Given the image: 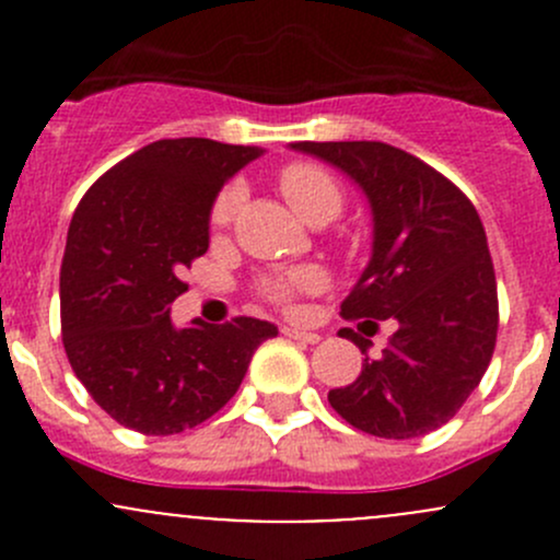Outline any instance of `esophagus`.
I'll list each match as a JSON object with an SVG mask.
<instances>
[{
    "mask_svg": "<svg viewBox=\"0 0 560 560\" xmlns=\"http://www.w3.org/2000/svg\"><path fill=\"white\" fill-rule=\"evenodd\" d=\"M281 332H284L287 338H295V341H301V343H316V341H319V336H316V332L301 330V327L284 325V327H281Z\"/></svg>",
    "mask_w": 560,
    "mask_h": 560,
    "instance_id": "obj_1",
    "label": "esophagus"
}]
</instances>
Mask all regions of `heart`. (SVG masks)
<instances>
[{
  "mask_svg": "<svg viewBox=\"0 0 560 560\" xmlns=\"http://www.w3.org/2000/svg\"><path fill=\"white\" fill-rule=\"evenodd\" d=\"M279 189L287 197L295 213L306 219L308 224H327L336 219L343 208V189L336 175L327 173L325 167L312 165V162H292L279 173ZM241 206V186H228L222 195L213 200L211 208V230L224 233L233 224L235 213ZM319 284V273L312 268L292 270L287 276H273V279L259 281V295L279 306H290L295 295L314 290Z\"/></svg>",
  "mask_w": 560,
  "mask_h": 560,
  "instance_id": "b5f03b06",
  "label": "heart"
}]
</instances>
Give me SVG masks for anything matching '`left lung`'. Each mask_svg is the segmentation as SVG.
<instances>
[{
    "mask_svg": "<svg viewBox=\"0 0 560 560\" xmlns=\"http://www.w3.org/2000/svg\"><path fill=\"white\" fill-rule=\"evenodd\" d=\"M292 149L347 173L374 213V254L341 316L395 322L382 358H365L358 380L327 400L371 436H425L453 420L493 358L499 292L482 219L453 180L395 145L303 140ZM338 336L369 352L352 327Z\"/></svg>",
    "mask_w": 560,
    "mask_h": 560,
    "instance_id": "8db88e82",
    "label": "left lung"
}]
</instances>
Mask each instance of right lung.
<instances>
[{"mask_svg":"<svg viewBox=\"0 0 560 560\" xmlns=\"http://www.w3.org/2000/svg\"><path fill=\"white\" fill-rule=\"evenodd\" d=\"M262 151L208 138L156 140L83 195L59 273L61 341L94 400L124 428L171 436L217 415L276 325L171 322L191 259L208 252V219L224 180Z\"/></svg>","mask_w":560,"mask_h":560,"instance_id":"1","label":"right lung"}]
</instances>
